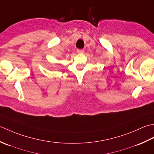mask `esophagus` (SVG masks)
<instances>
[{"label":"esophagus","instance_id":"obj_1","mask_svg":"<svg viewBox=\"0 0 154 154\" xmlns=\"http://www.w3.org/2000/svg\"><path fill=\"white\" fill-rule=\"evenodd\" d=\"M76 52H77V53H78V54H82V53L84 52V50H83V49H77Z\"/></svg>","mask_w":154,"mask_h":154}]
</instances>
